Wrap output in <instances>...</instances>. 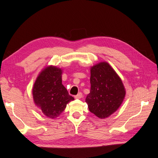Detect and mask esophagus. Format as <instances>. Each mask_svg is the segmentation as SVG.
<instances>
[{"instance_id":"obj_1","label":"esophagus","mask_w":158,"mask_h":158,"mask_svg":"<svg viewBox=\"0 0 158 158\" xmlns=\"http://www.w3.org/2000/svg\"><path fill=\"white\" fill-rule=\"evenodd\" d=\"M82 97V93L81 92H79V93H78V94L77 95H76L75 96V98H76V99H80Z\"/></svg>"}]
</instances>
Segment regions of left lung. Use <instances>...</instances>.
I'll list each match as a JSON object with an SVG mask.
<instances>
[{
  "label": "left lung",
  "mask_w": 158,
  "mask_h": 158,
  "mask_svg": "<svg viewBox=\"0 0 158 158\" xmlns=\"http://www.w3.org/2000/svg\"><path fill=\"white\" fill-rule=\"evenodd\" d=\"M91 89L85 102L89 111L100 119L115 112L122 103L126 91L122 80L107 62L91 68Z\"/></svg>",
  "instance_id": "left-lung-1"
}]
</instances>
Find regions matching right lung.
<instances>
[{"instance_id":"1","label":"right lung","mask_w":158,"mask_h":158,"mask_svg":"<svg viewBox=\"0 0 158 158\" xmlns=\"http://www.w3.org/2000/svg\"><path fill=\"white\" fill-rule=\"evenodd\" d=\"M62 70L50 66L39 74L32 88L36 105L51 119L58 117L74 98L62 84Z\"/></svg>"}]
</instances>
